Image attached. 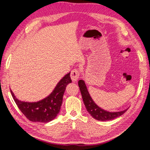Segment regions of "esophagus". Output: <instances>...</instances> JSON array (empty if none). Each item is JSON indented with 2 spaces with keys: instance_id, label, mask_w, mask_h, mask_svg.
Segmentation results:
<instances>
[{
  "instance_id": "obj_1",
  "label": "esophagus",
  "mask_w": 150,
  "mask_h": 150,
  "mask_svg": "<svg viewBox=\"0 0 150 150\" xmlns=\"http://www.w3.org/2000/svg\"><path fill=\"white\" fill-rule=\"evenodd\" d=\"M80 75V70L79 69H74L71 71V78L72 81L76 82L78 80Z\"/></svg>"
}]
</instances>
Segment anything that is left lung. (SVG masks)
I'll return each instance as SVG.
<instances>
[{
  "label": "left lung",
  "mask_w": 150,
  "mask_h": 150,
  "mask_svg": "<svg viewBox=\"0 0 150 150\" xmlns=\"http://www.w3.org/2000/svg\"><path fill=\"white\" fill-rule=\"evenodd\" d=\"M78 85L86 110H87L91 116L95 120L103 121L112 120L123 115L128 110V108L118 112H109L103 110L93 100L88 92L84 81L82 79L79 80L78 81Z\"/></svg>",
  "instance_id": "1"
}]
</instances>
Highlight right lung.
I'll list each match as a JSON object with an SVG mask.
<instances>
[{
  "label": "right lung",
  "instance_id": "obj_1",
  "mask_svg": "<svg viewBox=\"0 0 150 150\" xmlns=\"http://www.w3.org/2000/svg\"><path fill=\"white\" fill-rule=\"evenodd\" d=\"M71 82L69 72L57 83L51 94L38 102L21 101L17 99L11 89V93L17 106L29 120L33 122H48L55 118L59 112L66 88Z\"/></svg>",
  "mask_w": 150,
  "mask_h": 150
}]
</instances>
